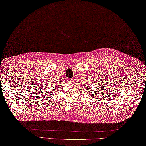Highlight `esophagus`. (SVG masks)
Masks as SVG:
<instances>
[{
	"instance_id": "34e87169",
	"label": "esophagus",
	"mask_w": 146,
	"mask_h": 146,
	"mask_svg": "<svg viewBox=\"0 0 146 146\" xmlns=\"http://www.w3.org/2000/svg\"><path fill=\"white\" fill-rule=\"evenodd\" d=\"M67 81H68V82H72L73 81V79H72V78H68Z\"/></svg>"
}]
</instances>
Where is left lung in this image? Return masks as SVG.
Returning <instances> with one entry per match:
<instances>
[{
	"label": "left lung",
	"instance_id": "obj_1",
	"mask_svg": "<svg viewBox=\"0 0 146 146\" xmlns=\"http://www.w3.org/2000/svg\"><path fill=\"white\" fill-rule=\"evenodd\" d=\"M85 91H91V88H90V87H88V85H86L85 86ZM92 93V92H91Z\"/></svg>",
	"mask_w": 146,
	"mask_h": 146
}]
</instances>
